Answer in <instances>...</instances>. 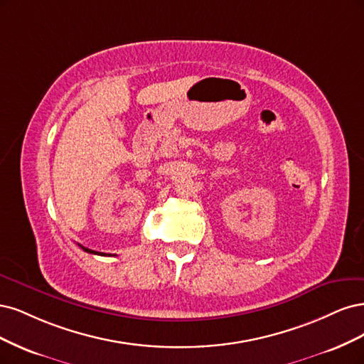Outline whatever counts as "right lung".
Wrapping results in <instances>:
<instances>
[{
	"label": "right lung",
	"mask_w": 364,
	"mask_h": 364,
	"mask_svg": "<svg viewBox=\"0 0 364 364\" xmlns=\"http://www.w3.org/2000/svg\"><path fill=\"white\" fill-rule=\"evenodd\" d=\"M80 246H81V245H80ZM81 250L86 251V252H89V254H97V255H107V254H104V252H98V251H92V250H89V248H85V246H81Z\"/></svg>",
	"instance_id": "1"
}]
</instances>
